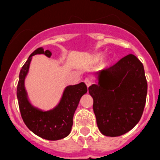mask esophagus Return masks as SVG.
<instances>
[{"label": "esophagus", "instance_id": "esophagus-1", "mask_svg": "<svg viewBox=\"0 0 160 160\" xmlns=\"http://www.w3.org/2000/svg\"><path fill=\"white\" fill-rule=\"evenodd\" d=\"M84 82H85V84L86 85L87 87H90V85H91V84H92V81H91V80H90V78H85V80H84Z\"/></svg>", "mask_w": 160, "mask_h": 160}]
</instances>
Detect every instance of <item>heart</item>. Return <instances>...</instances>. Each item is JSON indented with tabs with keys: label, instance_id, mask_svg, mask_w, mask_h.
I'll list each match as a JSON object with an SVG mask.
<instances>
[{
	"label": "heart",
	"instance_id": "1",
	"mask_svg": "<svg viewBox=\"0 0 160 160\" xmlns=\"http://www.w3.org/2000/svg\"><path fill=\"white\" fill-rule=\"evenodd\" d=\"M101 59H102L101 55H95V57H94V60H95V62H99V61L101 60Z\"/></svg>",
	"mask_w": 160,
	"mask_h": 160
}]
</instances>
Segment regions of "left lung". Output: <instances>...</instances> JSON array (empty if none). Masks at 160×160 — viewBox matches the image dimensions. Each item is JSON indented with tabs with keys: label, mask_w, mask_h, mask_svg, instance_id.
<instances>
[{
	"label": "left lung",
	"mask_w": 160,
	"mask_h": 160,
	"mask_svg": "<svg viewBox=\"0 0 160 160\" xmlns=\"http://www.w3.org/2000/svg\"><path fill=\"white\" fill-rule=\"evenodd\" d=\"M96 75L89 93L97 126L105 136H120L138 124L144 112L148 88L144 65L129 54Z\"/></svg>",
	"instance_id": "obj_1"
}]
</instances>
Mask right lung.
<instances>
[{
	"label": "right lung",
	"mask_w": 160,
	"mask_h": 160,
	"mask_svg": "<svg viewBox=\"0 0 160 160\" xmlns=\"http://www.w3.org/2000/svg\"><path fill=\"white\" fill-rule=\"evenodd\" d=\"M36 54H44L47 57H51V51H44L42 47H40L31 54L21 68L16 89L20 112L24 123L34 134L45 139L58 140L70 133L75 109L80 98L87 92V87L84 82L67 86L59 105L49 111H42L31 105L27 98L24 82L28 73L31 57Z\"/></svg>",
	"instance_id": "add662e5"
}]
</instances>
